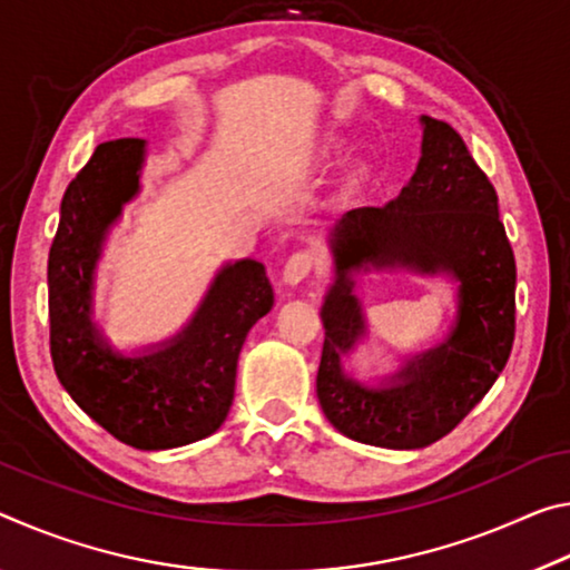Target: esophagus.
<instances>
[{"label":"esophagus","mask_w":570,"mask_h":570,"mask_svg":"<svg viewBox=\"0 0 570 570\" xmlns=\"http://www.w3.org/2000/svg\"><path fill=\"white\" fill-rule=\"evenodd\" d=\"M314 264H316L314 250H308V248L294 250V254L288 256L286 264H284V272H282L284 282L288 286H296L298 282H304V278L314 272Z\"/></svg>","instance_id":"obj_1"}]
</instances>
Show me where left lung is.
Here are the masks:
<instances>
[{
	"label": "left lung",
	"mask_w": 570,
	"mask_h": 570,
	"mask_svg": "<svg viewBox=\"0 0 570 570\" xmlns=\"http://www.w3.org/2000/svg\"><path fill=\"white\" fill-rule=\"evenodd\" d=\"M422 125V158L410 186L392 204L346 210L336 224V284L322 308V410L342 435L392 450L432 445L455 430L493 387L515 340V256L498 216V193L452 125L428 115ZM362 263L448 267L461 278L456 332L387 391L362 389L338 364L363 328L345 278Z\"/></svg>",
	"instance_id": "1"
}]
</instances>
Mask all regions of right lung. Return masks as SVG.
<instances>
[{
  "label": "right lung",
  "instance_id": "add662e5",
  "mask_svg": "<svg viewBox=\"0 0 570 570\" xmlns=\"http://www.w3.org/2000/svg\"><path fill=\"white\" fill-rule=\"evenodd\" d=\"M140 138L100 142L70 180L50 246V354L57 380L115 440L168 450L204 440L234 402L236 362L250 326L274 306L264 264L226 266L196 320L166 350L115 354L90 322L92 268L105 230L138 193Z\"/></svg>",
  "mask_w": 570,
  "mask_h": 570
}]
</instances>
